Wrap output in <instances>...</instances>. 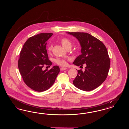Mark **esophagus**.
<instances>
[{
	"mask_svg": "<svg viewBox=\"0 0 129 129\" xmlns=\"http://www.w3.org/2000/svg\"><path fill=\"white\" fill-rule=\"evenodd\" d=\"M67 69L66 68H64V67L60 68V70H67Z\"/></svg>",
	"mask_w": 129,
	"mask_h": 129,
	"instance_id": "1",
	"label": "esophagus"
}]
</instances>
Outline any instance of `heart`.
Segmentation results:
<instances>
[{
    "label": "heart",
    "mask_w": 129,
    "mask_h": 129,
    "mask_svg": "<svg viewBox=\"0 0 129 129\" xmlns=\"http://www.w3.org/2000/svg\"><path fill=\"white\" fill-rule=\"evenodd\" d=\"M60 42L63 47L67 49L69 47H71L72 43L70 39L66 37H63L60 40ZM52 49V45L51 44H49L47 46V51L48 52H50ZM55 62L58 65L61 66H66L67 59L62 58H57L55 59Z\"/></svg>",
    "instance_id": "b5f03b06"
}]
</instances>
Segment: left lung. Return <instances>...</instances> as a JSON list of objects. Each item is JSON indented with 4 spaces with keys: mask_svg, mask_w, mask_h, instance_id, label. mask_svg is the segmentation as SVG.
<instances>
[{
    "mask_svg": "<svg viewBox=\"0 0 129 129\" xmlns=\"http://www.w3.org/2000/svg\"><path fill=\"white\" fill-rule=\"evenodd\" d=\"M67 33L78 39L82 48V54L75 59L73 64L77 66H83V64L86 66L84 71L78 70L73 84L80 90H94L105 81L109 70L110 59L106 46L88 33Z\"/></svg>",
    "mask_w": 129,
    "mask_h": 129,
    "instance_id": "obj_1",
    "label": "left lung"
}]
</instances>
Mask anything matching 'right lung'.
I'll use <instances>...</instances> for the list:
<instances>
[{
    "label": "right lung",
    "mask_w": 129,
    "mask_h": 129,
    "mask_svg": "<svg viewBox=\"0 0 129 129\" xmlns=\"http://www.w3.org/2000/svg\"><path fill=\"white\" fill-rule=\"evenodd\" d=\"M52 33H41L31 36L23 44L20 53L18 66L23 81L31 89L43 92L54 83L60 71L58 66L43 70L44 66H51L46 49V42Z\"/></svg>",
    "instance_id": "1"
}]
</instances>
